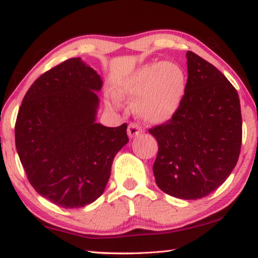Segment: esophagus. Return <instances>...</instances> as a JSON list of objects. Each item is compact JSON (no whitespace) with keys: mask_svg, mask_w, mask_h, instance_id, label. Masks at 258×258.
<instances>
[{"mask_svg":"<svg viewBox=\"0 0 258 258\" xmlns=\"http://www.w3.org/2000/svg\"><path fill=\"white\" fill-rule=\"evenodd\" d=\"M142 132V127L137 123H131L127 128V134L130 138H134Z\"/></svg>","mask_w":258,"mask_h":258,"instance_id":"obj_1","label":"esophagus"}]
</instances>
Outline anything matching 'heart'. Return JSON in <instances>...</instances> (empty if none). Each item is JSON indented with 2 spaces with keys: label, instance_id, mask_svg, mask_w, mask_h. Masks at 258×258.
I'll return each instance as SVG.
<instances>
[{
  "label": "heart",
  "instance_id": "obj_1",
  "mask_svg": "<svg viewBox=\"0 0 258 258\" xmlns=\"http://www.w3.org/2000/svg\"><path fill=\"white\" fill-rule=\"evenodd\" d=\"M186 77L181 66L171 61L140 67L117 84L118 97H135V112L147 121L160 124L171 119L185 93Z\"/></svg>",
  "mask_w": 258,
  "mask_h": 258
}]
</instances>
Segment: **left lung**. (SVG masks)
<instances>
[{"mask_svg":"<svg viewBox=\"0 0 258 258\" xmlns=\"http://www.w3.org/2000/svg\"><path fill=\"white\" fill-rule=\"evenodd\" d=\"M187 81L171 119L149 130L158 142L154 175L160 190L195 200L212 194L237 165L242 119L237 90L216 67L186 52Z\"/></svg>","mask_w":258,"mask_h":258,"instance_id":"left-lung-1","label":"left lung"}]
</instances>
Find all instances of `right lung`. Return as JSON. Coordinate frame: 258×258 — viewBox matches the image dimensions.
Returning <instances> with one entry per match:
<instances>
[{"instance_id": "1", "label": "right lung", "mask_w": 258, "mask_h": 258, "mask_svg": "<svg viewBox=\"0 0 258 258\" xmlns=\"http://www.w3.org/2000/svg\"><path fill=\"white\" fill-rule=\"evenodd\" d=\"M102 80L81 58L43 74L25 94L15 126L16 148L30 184L63 208L103 194L112 160L128 142L127 125L95 121Z\"/></svg>"}]
</instances>
